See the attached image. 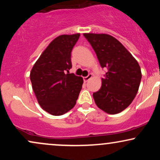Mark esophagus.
Masks as SVG:
<instances>
[{"instance_id": "1", "label": "esophagus", "mask_w": 160, "mask_h": 160, "mask_svg": "<svg viewBox=\"0 0 160 160\" xmlns=\"http://www.w3.org/2000/svg\"><path fill=\"white\" fill-rule=\"evenodd\" d=\"M92 74H89V75H88L87 77H85V78H83L84 81H85V82H87L88 80H90V79L92 78Z\"/></svg>"}]
</instances>
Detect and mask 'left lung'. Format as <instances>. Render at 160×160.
<instances>
[{
    "instance_id": "left-lung-1",
    "label": "left lung",
    "mask_w": 160,
    "mask_h": 160,
    "mask_svg": "<svg viewBox=\"0 0 160 160\" xmlns=\"http://www.w3.org/2000/svg\"><path fill=\"white\" fill-rule=\"evenodd\" d=\"M83 36L108 72L102 87L93 93L95 104L109 114L120 113L132 102L141 80V68L122 43L109 34L85 33Z\"/></svg>"
}]
</instances>
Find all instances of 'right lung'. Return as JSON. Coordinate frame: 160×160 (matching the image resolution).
<instances>
[{
	"instance_id": "1",
	"label": "right lung",
	"mask_w": 160,
	"mask_h": 160,
	"mask_svg": "<svg viewBox=\"0 0 160 160\" xmlns=\"http://www.w3.org/2000/svg\"><path fill=\"white\" fill-rule=\"evenodd\" d=\"M80 34L55 38L33 66L30 74L33 90L40 107L54 116L65 114L76 104L83 80L69 74L71 56Z\"/></svg>"
}]
</instances>
